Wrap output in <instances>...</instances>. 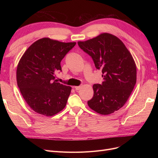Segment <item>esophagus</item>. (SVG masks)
I'll use <instances>...</instances> for the list:
<instances>
[{
	"mask_svg": "<svg viewBox=\"0 0 158 158\" xmlns=\"http://www.w3.org/2000/svg\"><path fill=\"white\" fill-rule=\"evenodd\" d=\"M81 85H78V86H74V89H76V90H79L80 88H81Z\"/></svg>",
	"mask_w": 158,
	"mask_h": 158,
	"instance_id": "esophagus-1",
	"label": "esophagus"
}]
</instances>
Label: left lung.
Here are the masks:
<instances>
[{
	"instance_id": "left-lung-1",
	"label": "left lung",
	"mask_w": 158,
	"mask_h": 158,
	"mask_svg": "<svg viewBox=\"0 0 158 158\" xmlns=\"http://www.w3.org/2000/svg\"><path fill=\"white\" fill-rule=\"evenodd\" d=\"M78 45L103 74L102 83L93 85L94 96L88 101V106L102 114L117 111L127 102L136 82V67L130 52L118 37L107 33L78 41Z\"/></svg>"
}]
</instances>
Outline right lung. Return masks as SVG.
Returning <instances> with one entry per match:
<instances>
[{
    "label": "right lung",
    "mask_w": 158,
    "mask_h": 158,
    "mask_svg": "<svg viewBox=\"0 0 158 158\" xmlns=\"http://www.w3.org/2000/svg\"><path fill=\"white\" fill-rule=\"evenodd\" d=\"M75 45L42 38L33 43L19 61L18 86L35 112L49 117L65 107L71 87L57 82L55 74L62 71L61 60Z\"/></svg>",
    "instance_id": "1"
}]
</instances>
